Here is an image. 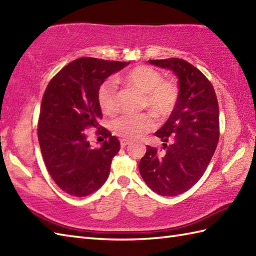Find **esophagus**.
Here are the masks:
<instances>
[{
	"instance_id": "obj_1",
	"label": "esophagus",
	"mask_w": 256,
	"mask_h": 256,
	"mask_svg": "<svg viewBox=\"0 0 256 256\" xmlns=\"http://www.w3.org/2000/svg\"><path fill=\"white\" fill-rule=\"evenodd\" d=\"M129 144H130V142H129V141H127V140H122V141H120L122 148H126V146H129Z\"/></svg>"
}]
</instances>
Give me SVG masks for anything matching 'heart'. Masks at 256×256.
Masks as SVG:
<instances>
[{
  "label": "heart",
  "instance_id": "obj_1",
  "mask_svg": "<svg viewBox=\"0 0 256 256\" xmlns=\"http://www.w3.org/2000/svg\"><path fill=\"white\" fill-rule=\"evenodd\" d=\"M122 81L128 86L144 94L142 106L146 107L158 119L171 114L178 98V88L172 81H162L161 73L148 66H137L124 73ZM100 110L108 116L118 112L117 88L112 81H107L98 90ZM154 126L149 115H124L112 122V132L124 140H136L150 132Z\"/></svg>",
  "mask_w": 256,
  "mask_h": 256
}]
</instances>
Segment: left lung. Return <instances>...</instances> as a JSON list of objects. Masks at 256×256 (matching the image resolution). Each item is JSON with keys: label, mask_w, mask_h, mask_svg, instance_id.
Masks as SVG:
<instances>
[{"label": "left lung", "mask_w": 256, "mask_h": 256, "mask_svg": "<svg viewBox=\"0 0 256 256\" xmlns=\"http://www.w3.org/2000/svg\"><path fill=\"white\" fill-rule=\"evenodd\" d=\"M149 64L178 78V98L166 122L156 132L163 151L148 146L139 163L146 184L161 196H178L205 173L219 140V107L212 83L188 62L171 58Z\"/></svg>", "instance_id": "left-lung-1"}]
</instances>
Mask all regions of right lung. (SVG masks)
Returning a JSON list of instances; mask_svg holds the SVG:
<instances>
[{
  "mask_svg": "<svg viewBox=\"0 0 256 256\" xmlns=\"http://www.w3.org/2000/svg\"><path fill=\"white\" fill-rule=\"evenodd\" d=\"M128 64L78 58L56 73L44 90L38 122L39 146L50 176L69 195L88 196L108 178L120 142L104 128L100 134L106 140L100 148H92L86 130L100 129V85Z\"/></svg>",
  "mask_w": 256,
  "mask_h": 256,
  "instance_id": "obj_1",
  "label": "right lung"
}]
</instances>
